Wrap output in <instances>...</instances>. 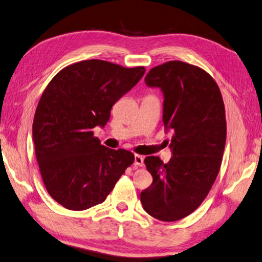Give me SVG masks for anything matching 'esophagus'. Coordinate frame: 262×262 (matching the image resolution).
<instances>
[{"instance_id":"obj_1","label":"esophagus","mask_w":262,"mask_h":262,"mask_svg":"<svg viewBox=\"0 0 262 262\" xmlns=\"http://www.w3.org/2000/svg\"><path fill=\"white\" fill-rule=\"evenodd\" d=\"M135 165H137V166H143L144 157L140 155H135Z\"/></svg>"}]
</instances>
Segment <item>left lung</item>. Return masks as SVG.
Segmentation results:
<instances>
[{
  "mask_svg": "<svg viewBox=\"0 0 262 262\" xmlns=\"http://www.w3.org/2000/svg\"><path fill=\"white\" fill-rule=\"evenodd\" d=\"M145 84L162 90L164 127L173 136L170 162L145 158L154 182L140 201L154 218L177 221L200 206L219 173L226 143L224 100L206 71L180 61L152 68Z\"/></svg>",
  "mask_w": 262,
  "mask_h": 262,
  "instance_id": "obj_1",
  "label": "left lung"
}]
</instances>
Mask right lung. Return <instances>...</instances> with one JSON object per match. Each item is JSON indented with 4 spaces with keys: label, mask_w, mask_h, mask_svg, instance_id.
I'll return each mask as SVG.
<instances>
[{
    "label": "right lung",
    "mask_w": 262,
    "mask_h": 262,
    "mask_svg": "<svg viewBox=\"0 0 262 262\" xmlns=\"http://www.w3.org/2000/svg\"><path fill=\"white\" fill-rule=\"evenodd\" d=\"M144 74V67L88 59L64 68L48 84L33 139L47 191L63 207L83 211L102 204L134 163L132 152L105 147L92 128L106 125L114 104Z\"/></svg>",
    "instance_id": "right-lung-1"
}]
</instances>
